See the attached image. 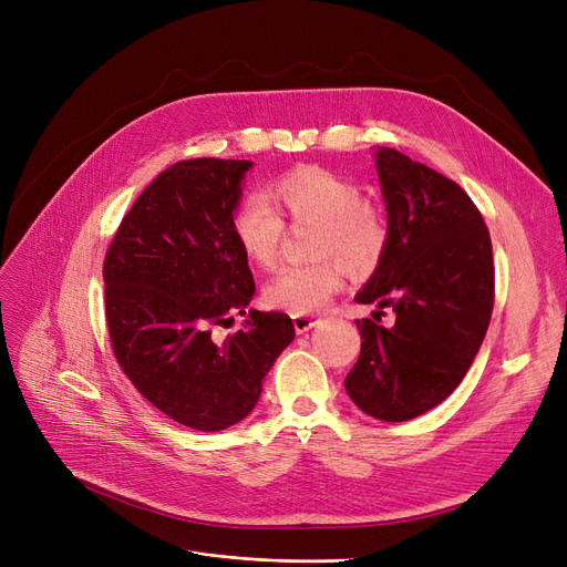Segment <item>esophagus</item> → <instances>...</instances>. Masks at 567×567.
<instances>
[{
    "instance_id": "esophagus-1",
    "label": "esophagus",
    "mask_w": 567,
    "mask_h": 567,
    "mask_svg": "<svg viewBox=\"0 0 567 567\" xmlns=\"http://www.w3.org/2000/svg\"><path fill=\"white\" fill-rule=\"evenodd\" d=\"M291 321H293V329H296V333H299V336L308 333L312 326H317V319L308 317V315H293Z\"/></svg>"
}]
</instances>
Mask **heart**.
Returning <instances> with one entry per match:
<instances>
[{"label":"heart","mask_w":567,"mask_h":567,"mask_svg":"<svg viewBox=\"0 0 567 567\" xmlns=\"http://www.w3.org/2000/svg\"><path fill=\"white\" fill-rule=\"evenodd\" d=\"M274 202L293 220H317L310 264L282 266L261 289L264 303L289 315L317 312L340 289L347 271L363 276L377 266L389 241L379 208L342 174L319 165H301L268 188ZM282 218L259 193L246 195L231 216V234L244 257L271 266L282 238Z\"/></svg>","instance_id":"heart-1"}]
</instances>
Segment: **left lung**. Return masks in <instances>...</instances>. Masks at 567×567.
I'll return each instance as SVG.
<instances>
[{
	"label": "left lung",
	"mask_w": 567,
	"mask_h": 567,
	"mask_svg": "<svg viewBox=\"0 0 567 567\" xmlns=\"http://www.w3.org/2000/svg\"><path fill=\"white\" fill-rule=\"evenodd\" d=\"M389 241L355 303L393 308L395 323L361 319V355L344 379L377 421H411L449 398L478 353L494 308L485 220L449 176L391 146L374 148Z\"/></svg>",
	"instance_id": "1"
}]
</instances>
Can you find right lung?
Returning <instances> with one entry per match:
<instances>
[{
	"instance_id": "obj_1",
	"label": "right lung",
	"mask_w": 567,
	"mask_h": 567,
	"mask_svg": "<svg viewBox=\"0 0 567 567\" xmlns=\"http://www.w3.org/2000/svg\"><path fill=\"white\" fill-rule=\"evenodd\" d=\"M252 161L193 158L135 199L105 255V317L118 365L178 425L220 432L255 409L293 340L285 312L248 310L244 331L212 340L255 293L231 234Z\"/></svg>"
}]
</instances>
